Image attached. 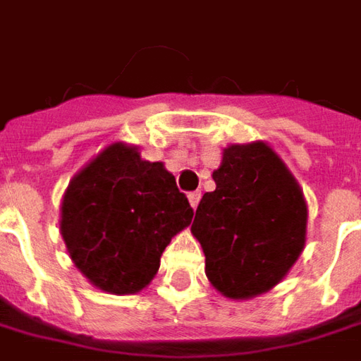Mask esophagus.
Wrapping results in <instances>:
<instances>
[{
	"label": "esophagus",
	"instance_id": "esophagus-1",
	"mask_svg": "<svg viewBox=\"0 0 361 361\" xmlns=\"http://www.w3.org/2000/svg\"><path fill=\"white\" fill-rule=\"evenodd\" d=\"M200 192H198V190H195V192H188V202H190V206H192V208H196V206H198V202H200Z\"/></svg>",
	"mask_w": 361,
	"mask_h": 361
}]
</instances>
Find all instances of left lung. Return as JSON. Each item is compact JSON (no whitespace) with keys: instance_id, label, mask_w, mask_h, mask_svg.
<instances>
[{"instance_id":"8db88e82","label":"left lung","mask_w":361,"mask_h":361,"mask_svg":"<svg viewBox=\"0 0 361 361\" xmlns=\"http://www.w3.org/2000/svg\"><path fill=\"white\" fill-rule=\"evenodd\" d=\"M190 230L206 255V277L230 299L275 287L299 259L307 202L295 176L265 143L230 145L212 173Z\"/></svg>"}]
</instances>
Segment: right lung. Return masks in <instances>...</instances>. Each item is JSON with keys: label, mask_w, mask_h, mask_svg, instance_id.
<instances>
[{"label": "right lung", "mask_w": 361, "mask_h": 361, "mask_svg": "<svg viewBox=\"0 0 361 361\" xmlns=\"http://www.w3.org/2000/svg\"><path fill=\"white\" fill-rule=\"evenodd\" d=\"M175 176L137 149L114 143L71 180L61 232L74 265L114 295H131L155 277L171 238L192 222Z\"/></svg>", "instance_id": "add662e5"}]
</instances>
